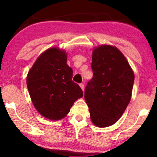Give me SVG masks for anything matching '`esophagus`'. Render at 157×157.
<instances>
[{
  "mask_svg": "<svg viewBox=\"0 0 157 157\" xmlns=\"http://www.w3.org/2000/svg\"><path fill=\"white\" fill-rule=\"evenodd\" d=\"M79 86H80V87L81 88V89L83 90V91H84V84H83V83H80V84H79Z\"/></svg>",
  "mask_w": 157,
  "mask_h": 157,
  "instance_id": "1",
  "label": "esophagus"
}]
</instances>
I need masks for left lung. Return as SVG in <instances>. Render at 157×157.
I'll return each mask as SVG.
<instances>
[{
    "mask_svg": "<svg viewBox=\"0 0 157 157\" xmlns=\"http://www.w3.org/2000/svg\"><path fill=\"white\" fill-rule=\"evenodd\" d=\"M91 68L94 76L85 88L84 98L92 122L107 127L121 118L130 102L134 74L121 51L109 45L94 49Z\"/></svg>",
    "mask_w": 157,
    "mask_h": 157,
    "instance_id": "left-lung-1",
    "label": "left lung"
}]
</instances>
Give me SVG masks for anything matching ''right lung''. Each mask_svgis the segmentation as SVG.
<instances>
[{
    "mask_svg": "<svg viewBox=\"0 0 157 157\" xmlns=\"http://www.w3.org/2000/svg\"><path fill=\"white\" fill-rule=\"evenodd\" d=\"M66 60L64 51L49 48L38 58L27 76V87L34 106L51 120L65 117L74 103L83 96L80 86L72 81L73 70Z\"/></svg>",
    "mask_w": 157,
    "mask_h": 157,
    "instance_id": "obj_1",
    "label": "right lung"
}]
</instances>
